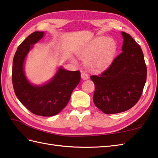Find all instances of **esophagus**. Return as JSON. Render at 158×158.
Listing matches in <instances>:
<instances>
[{
    "label": "esophagus",
    "mask_w": 158,
    "mask_h": 158,
    "mask_svg": "<svg viewBox=\"0 0 158 158\" xmlns=\"http://www.w3.org/2000/svg\"><path fill=\"white\" fill-rule=\"evenodd\" d=\"M81 77L83 80H87L89 79V75L85 72H83L81 73Z\"/></svg>",
    "instance_id": "esophagus-1"
}]
</instances>
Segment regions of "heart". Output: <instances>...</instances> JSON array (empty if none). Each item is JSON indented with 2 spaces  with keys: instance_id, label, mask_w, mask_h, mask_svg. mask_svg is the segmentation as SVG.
Here are the masks:
<instances>
[{
  "instance_id": "heart-1",
  "label": "heart",
  "mask_w": 158,
  "mask_h": 158,
  "mask_svg": "<svg viewBox=\"0 0 158 158\" xmlns=\"http://www.w3.org/2000/svg\"><path fill=\"white\" fill-rule=\"evenodd\" d=\"M117 50V44L112 38L95 39L78 52V56L86 60V65L92 70H104L110 65Z\"/></svg>"
}]
</instances>
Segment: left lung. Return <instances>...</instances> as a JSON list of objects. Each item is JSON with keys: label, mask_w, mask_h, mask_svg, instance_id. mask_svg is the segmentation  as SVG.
I'll return each instance as SVG.
<instances>
[{"label": "left lung", "mask_w": 158, "mask_h": 158, "mask_svg": "<svg viewBox=\"0 0 158 158\" xmlns=\"http://www.w3.org/2000/svg\"><path fill=\"white\" fill-rule=\"evenodd\" d=\"M122 52L99 75L91 76L95 85L93 102L106 114L126 111L136 104L147 80V65L142 49L125 32Z\"/></svg>", "instance_id": "left-lung-1"}]
</instances>
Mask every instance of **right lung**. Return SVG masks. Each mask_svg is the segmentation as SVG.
I'll list each match as a JSON object with an SVG mask.
<instances>
[{"mask_svg": "<svg viewBox=\"0 0 158 158\" xmlns=\"http://www.w3.org/2000/svg\"><path fill=\"white\" fill-rule=\"evenodd\" d=\"M44 36V32H34L18 46L13 60L12 82L19 100L36 115L52 117L67 106L73 90L80 80V71H67L62 67L49 82L33 86L28 82L24 72L25 57L33 46Z\"/></svg>", "mask_w": 158, "mask_h": 158, "instance_id": "add662e5", "label": "right lung"}]
</instances>
